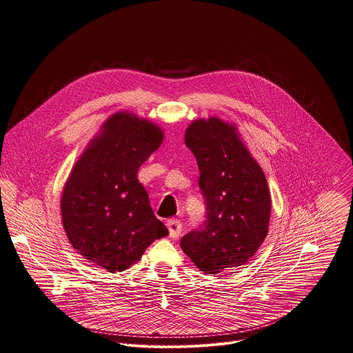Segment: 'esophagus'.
Listing matches in <instances>:
<instances>
[{"label": "esophagus", "instance_id": "34e87169", "mask_svg": "<svg viewBox=\"0 0 353 353\" xmlns=\"http://www.w3.org/2000/svg\"><path fill=\"white\" fill-rule=\"evenodd\" d=\"M166 225H168V229H169V236L176 239L181 232V222L177 221V219H169Z\"/></svg>", "mask_w": 353, "mask_h": 353}]
</instances>
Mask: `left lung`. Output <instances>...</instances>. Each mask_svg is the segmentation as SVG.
Instances as JSON below:
<instances>
[{
	"label": "left lung",
	"instance_id": "left-lung-1",
	"mask_svg": "<svg viewBox=\"0 0 353 353\" xmlns=\"http://www.w3.org/2000/svg\"><path fill=\"white\" fill-rule=\"evenodd\" d=\"M184 138L198 163L207 221L181 239V250L205 274L232 271L256 256L268 234L271 194L265 174L234 124L198 119Z\"/></svg>",
	"mask_w": 353,
	"mask_h": 353
}]
</instances>
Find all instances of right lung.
<instances>
[{
	"label": "right lung",
	"mask_w": 353,
	"mask_h": 353,
	"mask_svg": "<svg viewBox=\"0 0 353 353\" xmlns=\"http://www.w3.org/2000/svg\"><path fill=\"white\" fill-rule=\"evenodd\" d=\"M163 131L130 112L112 114L74 165L61 194L63 228L88 263L121 272L169 234L137 174Z\"/></svg>",
	"instance_id": "obj_1"
}]
</instances>
